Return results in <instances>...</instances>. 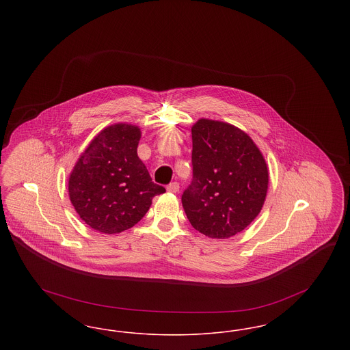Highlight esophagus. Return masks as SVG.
Instances as JSON below:
<instances>
[{"label": "esophagus", "mask_w": 350, "mask_h": 350, "mask_svg": "<svg viewBox=\"0 0 350 350\" xmlns=\"http://www.w3.org/2000/svg\"><path fill=\"white\" fill-rule=\"evenodd\" d=\"M167 189L169 193H178L180 191V185H178V183H169Z\"/></svg>", "instance_id": "obj_1"}]
</instances>
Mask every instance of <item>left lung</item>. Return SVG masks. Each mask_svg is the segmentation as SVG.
<instances>
[{
	"instance_id": "1",
	"label": "left lung",
	"mask_w": 350,
	"mask_h": 350,
	"mask_svg": "<svg viewBox=\"0 0 350 350\" xmlns=\"http://www.w3.org/2000/svg\"><path fill=\"white\" fill-rule=\"evenodd\" d=\"M191 137L193 183L183 191L185 214L200 233L228 239L262 210L267 161L248 133L226 122L200 118Z\"/></svg>"
}]
</instances>
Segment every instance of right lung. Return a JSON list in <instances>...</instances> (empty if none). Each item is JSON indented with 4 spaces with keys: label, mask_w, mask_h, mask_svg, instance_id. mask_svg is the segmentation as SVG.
Segmentation results:
<instances>
[{
    "label": "right lung",
    "mask_w": 350,
    "mask_h": 350,
    "mask_svg": "<svg viewBox=\"0 0 350 350\" xmlns=\"http://www.w3.org/2000/svg\"><path fill=\"white\" fill-rule=\"evenodd\" d=\"M142 131L131 123L107 126L89 143L70 172L68 194L76 213L94 231L119 233L133 227L165 193L152 183L137 156Z\"/></svg>",
    "instance_id": "add662e5"
}]
</instances>
